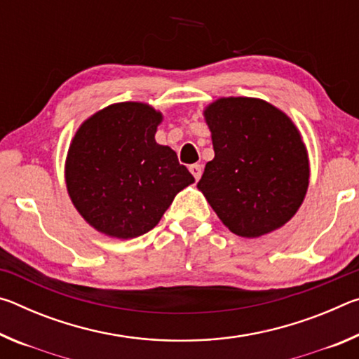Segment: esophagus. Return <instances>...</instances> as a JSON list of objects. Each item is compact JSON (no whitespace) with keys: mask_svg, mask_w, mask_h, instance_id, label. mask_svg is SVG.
I'll use <instances>...</instances> for the list:
<instances>
[{"mask_svg":"<svg viewBox=\"0 0 359 359\" xmlns=\"http://www.w3.org/2000/svg\"><path fill=\"white\" fill-rule=\"evenodd\" d=\"M190 172L193 174L194 179L199 180V179H201V175H203V168L199 166V165H191L190 166Z\"/></svg>","mask_w":359,"mask_h":359,"instance_id":"34e87169","label":"esophagus"}]
</instances>
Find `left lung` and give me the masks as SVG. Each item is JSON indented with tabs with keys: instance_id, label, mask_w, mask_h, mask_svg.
I'll return each mask as SVG.
<instances>
[{
	"instance_id": "left-lung-1",
	"label": "left lung",
	"mask_w": 359,
	"mask_h": 359,
	"mask_svg": "<svg viewBox=\"0 0 359 359\" xmlns=\"http://www.w3.org/2000/svg\"><path fill=\"white\" fill-rule=\"evenodd\" d=\"M215 156L198 190L231 233L261 238L294 217L311 166L306 144L287 114L247 96L218 98L204 109Z\"/></svg>"
}]
</instances>
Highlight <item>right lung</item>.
<instances>
[{
	"label": "right lung",
	"instance_id": "add662e5",
	"mask_svg": "<svg viewBox=\"0 0 359 359\" xmlns=\"http://www.w3.org/2000/svg\"><path fill=\"white\" fill-rule=\"evenodd\" d=\"M163 114L115 102L79 126L65 163L66 190L101 234L133 239L155 228L175 194L194 182L177 154L155 141Z\"/></svg>",
	"mask_w": 359,
	"mask_h": 359
}]
</instances>
